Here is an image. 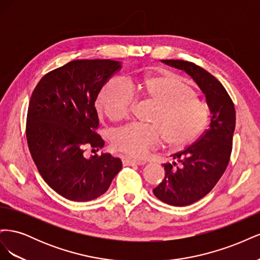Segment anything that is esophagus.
Instances as JSON below:
<instances>
[{
  "label": "esophagus",
  "mask_w": 260,
  "mask_h": 260,
  "mask_svg": "<svg viewBox=\"0 0 260 260\" xmlns=\"http://www.w3.org/2000/svg\"><path fill=\"white\" fill-rule=\"evenodd\" d=\"M143 161H140V160H133L130 158H123L122 159V165L123 166H133V165H143Z\"/></svg>",
  "instance_id": "esophagus-1"
}]
</instances>
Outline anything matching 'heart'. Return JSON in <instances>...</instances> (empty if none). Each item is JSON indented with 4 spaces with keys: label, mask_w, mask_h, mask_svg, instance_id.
Instances as JSON below:
<instances>
[{
    "label": "heart",
    "mask_w": 260,
    "mask_h": 260,
    "mask_svg": "<svg viewBox=\"0 0 260 260\" xmlns=\"http://www.w3.org/2000/svg\"><path fill=\"white\" fill-rule=\"evenodd\" d=\"M133 95L153 105L146 125L129 124L117 130L113 144L131 158H141L149 149L162 143L183 148L199 139L209 119V107L195 94L192 84L174 73L144 76L129 84L108 81L100 91L96 106L109 121L127 116Z\"/></svg>",
    "instance_id": "heart-1"
}]
</instances>
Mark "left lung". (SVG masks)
Instances as JSON below:
<instances>
[{
	"label": "left lung",
	"instance_id": "1",
	"mask_svg": "<svg viewBox=\"0 0 260 260\" xmlns=\"http://www.w3.org/2000/svg\"><path fill=\"white\" fill-rule=\"evenodd\" d=\"M165 64L190 75L206 95L211 112L208 129L194 144L172 155L164 164L165 178L153 193L172 206H187L206 196L226 169L235 129L234 104L224 86L207 70L192 61L162 59Z\"/></svg>",
	"mask_w": 260,
	"mask_h": 260
}]
</instances>
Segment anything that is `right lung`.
<instances>
[{
	"label": "right lung",
	"mask_w": 260,
	"mask_h": 260,
	"mask_svg": "<svg viewBox=\"0 0 260 260\" xmlns=\"http://www.w3.org/2000/svg\"><path fill=\"white\" fill-rule=\"evenodd\" d=\"M120 68L111 59L69 61L44 75L31 94L26 123L30 154L45 182L67 200L98 199L122 167L111 154L85 156L88 148L104 146L94 104Z\"/></svg>",
	"instance_id": "right-lung-1"
}]
</instances>
